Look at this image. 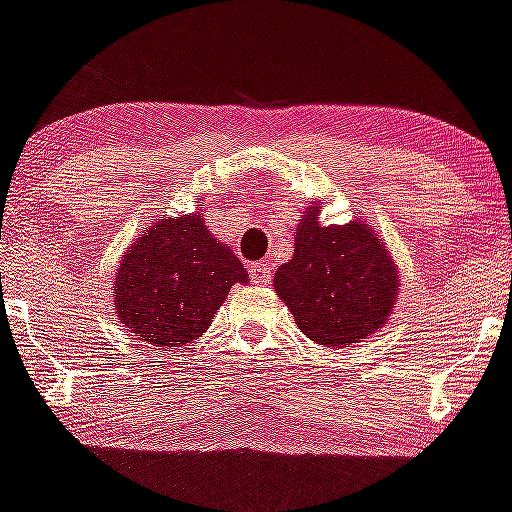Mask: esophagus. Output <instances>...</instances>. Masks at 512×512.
<instances>
[{"mask_svg":"<svg viewBox=\"0 0 512 512\" xmlns=\"http://www.w3.org/2000/svg\"><path fill=\"white\" fill-rule=\"evenodd\" d=\"M250 276L255 283H269L272 281V267L264 262H257L250 267Z\"/></svg>","mask_w":512,"mask_h":512,"instance_id":"esophagus-1","label":"esophagus"}]
</instances>
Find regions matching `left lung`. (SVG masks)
<instances>
[{"instance_id":"left-lung-1","label":"left lung","mask_w":512,"mask_h":512,"mask_svg":"<svg viewBox=\"0 0 512 512\" xmlns=\"http://www.w3.org/2000/svg\"><path fill=\"white\" fill-rule=\"evenodd\" d=\"M319 212L315 207L300 221L293 260L276 272L274 288L307 338L350 346L391 315L398 274L365 221L322 226Z\"/></svg>"}]
</instances>
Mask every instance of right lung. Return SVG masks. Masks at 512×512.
Instances as JSON below:
<instances>
[{
	"label": "right lung",
	"instance_id": "obj_1",
	"mask_svg": "<svg viewBox=\"0 0 512 512\" xmlns=\"http://www.w3.org/2000/svg\"><path fill=\"white\" fill-rule=\"evenodd\" d=\"M245 281L243 262L207 231L200 214L166 217L128 248L114 307L138 341L174 348L205 334L233 283Z\"/></svg>",
	"mask_w": 512,
	"mask_h": 512
}]
</instances>
